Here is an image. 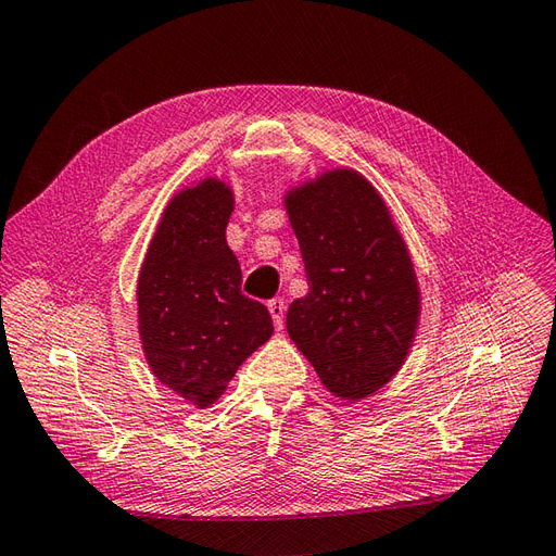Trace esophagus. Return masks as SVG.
Masks as SVG:
<instances>
[{"mask_svg":"<svg viewBox=\"0 0 556 556\" xmlns=\"http://www.w3.org/2000/svg\"><path fill=\"white\" fill-rule=\"evenodd\" d=\"M267 309H269V315H273L275 329L281 331V326H283V309H287V305H283L281 298H275V301L267 303Z\"/></svg>","mask_w":556,"mask_h":556,"instance_id":"1","label":"esophagus"}]
</instances>
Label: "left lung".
Here are the masks:
<instances>
[{
  "mask_svg": "<svg viewBox=\"0 0 556 556\" xmlns=\"http://www.w3.org/2000/svg\"><path fill=\"white\" fill-rule=\"evenodd\" d=\"M309 291L287 331L324 388L348 402L378 392L404 366L420 287L388 204L354 168L324 170L283 197Z\"/></svg>",
  "mask_w": 556,
  "mask_h": 556,
  "instance_id": "obj_1",
  "label": "left lung"
}]
</instances>
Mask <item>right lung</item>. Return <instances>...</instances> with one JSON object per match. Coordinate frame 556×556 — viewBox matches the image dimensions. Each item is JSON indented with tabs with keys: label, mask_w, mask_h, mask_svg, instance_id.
<instances>
[{
	"label": "right lung",
	"mask_w": 556,
	"mask_h": 556,
	"mask_svg": "<svg viewBox=\"0 0 556 556\" xmlns=\"http://www.w3.org/2000/svg\"><path fill=\"white\" fill-rule=\"evenodd\" d=\"M235 194L204 178L166 204L138 275V333L152 376L206 408L275 326L241 293V267L225 227Z\"/></svg>",
	"instance_id": "right-lung-1"
}]
</instances>
